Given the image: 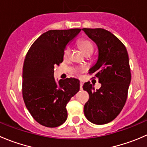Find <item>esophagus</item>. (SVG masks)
I'll use <instances>...</instances> for the list:
<instances>
[{
    "mask_svg": "<svg viewBox=\"0 0 147 147\" xmlns=\"http://www.w3.org/2000/svg\"><path fill=\"white\" fill-rule=\"evenodd\" d=\"M82 85H83V84H82V82H80V90H82Z\"/></svg>",
    "mask_w": 147,
    "mask_h": 147,
    "instance_id": "34e87169",
    "label": "esophagus"
}]
</instances>
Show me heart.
<instances>
[{
	"label": "heart",
	"mask_w": 147,
	"mask_h": 147,
	"mask_svg": "<svg viewBox=\"0 0 147 147\" xmlns=\"http://www.w3.org/2000/svg\"><path fill=\"white\" fill-rule=\"evenodd\" d=\"M79 44L80 47H81V49H82L85 55L88 53H91L92 54L94 50V46L92 45V42H90V40H88V39H81V40L79 41L78 42ZM70 52H71V49L69 47H67L65 49V52H64V57L67 58L70 55ZM78 70L80 72H83L85 70V67H80L78 69Z\"/></svg>",
	"instance_id": "1"
}]
</instances>
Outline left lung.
Wrapping results in <instances>:
<instances>
[{
    "instance_id": "left-lung-1",
    "label": "left lung",
    "mask_w": 147,
    "mask_h": 147,
    "mask_svg": "<svg viewBox=\"0 0 147 147\" xmlns=\"http://www.w3.org/2000/svg\"><path fill=\"white\" fill-rule=\"evenodd\" d=\"M82 30L98 47V59L89 74H94L101 84L96 91L90 82L83 85V90L89 94L84 113L91 123L105 124L117 117L126 103L131 79L129 55L123 44L110 31Z\"/></svg>"
}]
</instances>
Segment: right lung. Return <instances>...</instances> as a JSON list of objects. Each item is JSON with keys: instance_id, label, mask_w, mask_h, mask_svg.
<instances>
[{"instance_id": "1", "label": "right lung", "mask_w": 147, "mask_h": 147, "mask_svg": "<svg viewBox=\"0 0 147 147\" xmlns=\"http://www.w3.org/2000/svg\"><path fill=\"white\" fill-rule=\"evenodd\" d=\"M80 28L49 30L33 43L23 67V98L39 123L57 127L67 119L66 105L80 90V80L67 78L56 82L54 68L63 62L66 46Z\"/></svg>"}]
</instances>
